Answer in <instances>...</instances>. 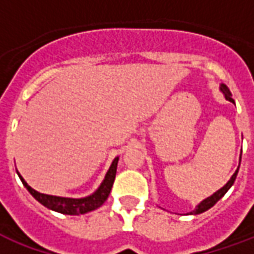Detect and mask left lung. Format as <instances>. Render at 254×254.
Wrapping results in <instances>:
<instances>
[{
	"mask_svg": "<svg viewBox=\"0 0 254 254\" xmlns=\"http://www.w3.org/2000/svg\"><path fill=\"white\" fill-rule=\"evenodd\" d=\"M220 92L224 95V98L229 100V102H233L234 103V99L231 98V92H230L229 87L226 85V84H220ZM240 163H241V158H240ZM238 170H240V165H238V169L235 170V173L231 176V178L229 180V182L224 185L223 188H220L219 190H216L213 194H211L209 197H207V198H204L201 202H198L196 205V208L193 209V211H190V212L188 213V215H198V213H202L205 212V211H208L209 208L213 207L216 202L222 198V197L227 193V190H229L230 188L233 187V184H234L235 178H237V174H238Z\"/></svg>",
	"mask_w": 254,
	"mask_h": 254,
	"instance_id": "8db88e82",
	"label": "left lung"
}]
</instances>
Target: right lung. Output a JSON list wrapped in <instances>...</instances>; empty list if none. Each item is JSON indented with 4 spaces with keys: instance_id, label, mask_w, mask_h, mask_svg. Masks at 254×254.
<instances>
[{
    "instance_id": "add662e5",
    "label": "right lung",
    "mask_w": 254,
    "mask_h": 254,
    "mask_svg": "<svg viewBox=\"0 0 254 254\" xmlns=\"http://www.w3.org/2000/svg\"><path fill=\"white\" fill-rule=\"evenodd\" d=\"M118 156L113 160V163L109 167V170L106 173L105 180L102 181L99 188L89 196L80 197V198H73V197H61V196H52V194H45L41 191L35 190L24 181V178L20 176V173L17 170V176L20 177V180L23 182V185L27 188V190L30 191L31 194L34 196L36 201H39L42 205H45L52 211L56 212L64 213V215H83V213L91 212L95 211L96 208H99L103 202L107 200V197L110 194L111 188L116 180L117 173V165H118Z\"/></svg>"
}]
</instances>
